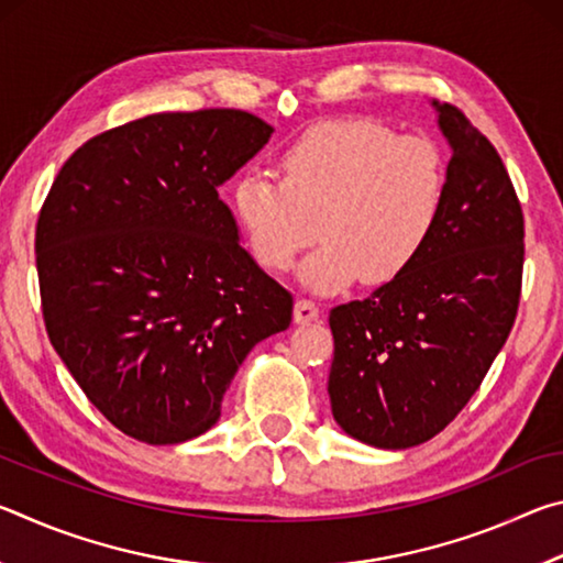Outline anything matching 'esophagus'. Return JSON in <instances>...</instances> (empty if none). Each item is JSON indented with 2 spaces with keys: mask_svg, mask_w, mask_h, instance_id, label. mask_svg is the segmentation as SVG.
I'll list each match as a JSON object with an SVG mask.
<instances>
[{
  "mask_svg": "<svg viewBox=\"0 0 563 563\" xmlns=\"http://www.w3.org/2000/svg\"><path fill=\"white\" fill-rule=\"evenodd\" d=\"M292 318H295V322H298V325H308V322H312V320H318V318H320V310H318V305H316V302H310V300H298V302H295Z\"/></svg>",
  "mask_w": 563,
  "mask_h": 563,
  "instance_id": "1",
  "label": "esophagus"
}]
</instances>
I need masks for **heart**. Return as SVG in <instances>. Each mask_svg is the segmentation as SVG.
<instances>
[{
    "mask_svg": "<svg viewBox=\"0 0 563 563\" xmlns=\"http://www.w3.org/2000/svg\"><path fill=\"white\" fill-rule=\"evenodd\" d=\"M283 184L258 168L233 180L231 206L255 261L288 271L316 233L298 278L318 295L402 275L440 221L446 174L440 148L369 119L305 131L280 156ZM319 228H314V218Z\"/></svg>",
    "mask_w": 563,
    "mask_h": 563,
    "instance_id": "obj_1",
    "label": "heart"
}]
</instances>
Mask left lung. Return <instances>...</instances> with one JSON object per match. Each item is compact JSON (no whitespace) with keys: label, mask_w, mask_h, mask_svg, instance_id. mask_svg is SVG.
Listing matches in <instances>:
<instances>
[{"label":"left lung","mask_w":563,"mask_h":563,"mask_svg":"<svg viewBox=\"0 0 563 563\" xmlns=\"http://www.w3.org/2000/svg\"><path fill=\"white\" fill-rule=\"evenodd\" d=\"M432 107L452 148L434 233L402 275L330 312L332 417L379 450L432 440L462 412L521 295L523 216L507 168L460 109Z\"/></svg>","instance_id":"1"}]
</instances>
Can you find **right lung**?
<instances>
[{"label":"right lung","instance_id":"obj_1","mask_svg":"<svg viewBox=\"0 0 563 563\" xmlns=\"http://www.w3.org/2000/svg\"><path fill=\"white\" fill-rule=\"evenodd\" d=\"M247 111L154 113L87 141L36 223L42 310L56 355L123 434L178 444L211 430L292 295L241 245L218 188L268 144Z\"/></svg>","mask_w":563,"mask_h":563}]
</instances>
